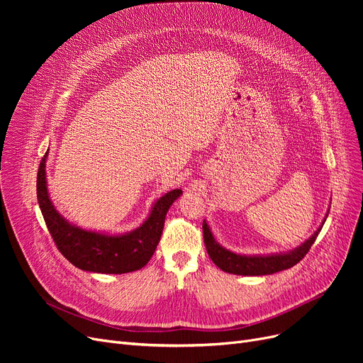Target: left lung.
Here are the masks:
<instances>
[{
    "label": "left lung",
    "mask_w": 363,
    "mask_h": 363,
    "mask_svg": "<svg viewBox=\"0 0 363 363\" xmlns=\"http://www.w3.org/2000/svg\"><path fill=\"white\" fill-rule=\"evenodd\" d=\"M319 230L306 241L297 247L296 250L285 253V255H274V256H241L235 255L233 252L225 250L222 245L216 242L213 238L211 230L206 222H203V237L206 250L213 260V263L220 268L222 271L228 274H235V275H271L284 269H289L291 266L297 264L304 256L308 255L312 244L315 242Z\"/></svg>",
    "instance_id": "left-lung-1"
}]
</instances>
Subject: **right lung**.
I'll return each mask as SVG.
<instances>
[{
	"instance_id": "right-lung-1",
	"label": "right lung",
	"mask_w": 363,
	"mask_h": 363,
	"mask_svg": "<svg viewBox=\"0 0 363 363\" xmlns=\"http://www.w3.org/2000/svg\"><path fill=\"white\" fill-rule=\"evenodd\" d=\"M45 157L47 152L38 169L36 197L48 231L60 253L76 268L89 272L126 274L145 266L160 241L169 207L182 194L181 189H172L160 197L148 219L129 234L104 235L85 231L70 225L54 208L47 193Z\"/></svg>"
}]
</instances>
